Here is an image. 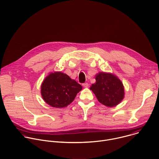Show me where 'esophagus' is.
Returning a JSON list of instances; mask_svg holds the SVG:
<instances>
[{
    "mask_svg": "<svg viewBox=\"0 0 159 159\" xmlns=\"http://www.w3.org/2000/svg\"><path fill=\"white\" fill-rule=\"evenodd\" d=\"M82 85H83V87H85V88H87V87H89V84H88V83H84V84H82Z\"/></svg>",
    "mask_w": 159,
    "mask_h": 159,
    "instance_id": "esophagus-1",
    "label": "esophagus"
}]
</instances>
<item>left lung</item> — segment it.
<instances>
[{"instance_id":"8db88e82","label":"left lung","mask_w":159,"mask_h":159,"mask_svg":"<svg viewBox=\"0 0 159 159\" xmlns=\"http://www.w3.org/2000/svg\"><path fill=\"white\" fill-rule=\"evenodd\" d=\"M96 82L90 89L99 102L107 107L117 105L124 97V87L120 80L112 74L99 72L95 75Z\"/></svg>"}]
</instances>
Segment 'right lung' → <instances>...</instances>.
Masks as SVG:
<instances>
[{"instance_id": "right-lung-1", "label": "right lung", "mask_w": 159, "mask_h": 159, "mask_svg": "<svg viewBox=\"0 0 159 159\" xmlns=\"http://www.w3.org/2000/svg\"><path fill=\"white\" fill-rule=\"evenodd\" d=\"M82 89L81 85L61 72L50 73L41 85V94L44 101L50 106L63 108L71 103L77 93Z\"/></svg>"}]
</instances>
